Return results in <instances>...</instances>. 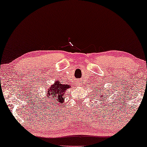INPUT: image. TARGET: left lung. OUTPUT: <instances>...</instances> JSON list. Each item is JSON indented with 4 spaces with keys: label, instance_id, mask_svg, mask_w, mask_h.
I'll return each mask as SVG.
<instances>
[{
    "label": "left lung",
    "instance_id": "8db88e82",
    "mask_svg": "<svg viewBox=\"0 0 147 147\" xmlns=\"http://www.w3.org/2000/svg\"><path fill=\"white\" fill-rule=\"evenodd\" d=\"M105 94H106V93H105ZM101 95H102V94H101ZM100 97H102V96H100ZM105 100V99H104Z\"/></svg>",
    "mask_w": 147,
    "mask_h": 147
}]
</instances>
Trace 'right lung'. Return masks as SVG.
I'll return each instance as SVG.
<instances>
[{"label": "right lung", "instance_id": "add662e5", "mask_svg": "<svg viewBox=\"0 0 147 147\" xmlns=\"http://www.w3.org/2000/svg\"><path fill=\"white\" fill-rule=\"evenodd\" d=\"M68 88H69V85H66V84L63 85L59 83V81H55V83L50 86L47 92L49 104L52 103L53 105H55V107L62 104L65 90H66Z\"/></svg>", "mask_w": 147, "mask_h": 147}]
</instances>
